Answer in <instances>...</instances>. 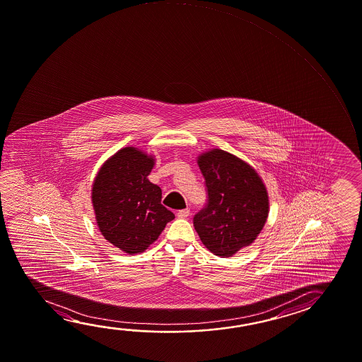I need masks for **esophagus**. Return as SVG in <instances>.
I'll list each match as a JSON object with an SVG mask.
<instances>
[{
    "label": "esophagus",
    "instance_id": "1",
    "mask_svg": "<svg viewBox=\"0 0 362 362\" xmlns=\"http://www.w3.org/2000/svg\"><path fill=\"white\" fill-rule=\"evenodd\" d=\"M177 216H178L179 218H187V217L189 216V209H188V208L180 209V211H178Z\"/></svg>",
    "mask_w": 362,
    "mask_h": 362
}]
</instances>
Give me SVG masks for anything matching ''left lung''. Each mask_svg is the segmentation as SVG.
<instances>
[{"instance_id":"left-lung-1","label":"left lung","mask_w":362,"mask_h":362,"mask_svg":"<svg viewBox=\"0 0 362 362\" xmlns=\"http://www.w3.org/2000/svg\"><path fill=\"white\" fill-rule=\"evenodd\" d=\"M208 203L193 223L202 243L214 255L231 257L255 241L269 216V196L249 163L221 148L198 155Z\"/></svg>"}]
</instances>
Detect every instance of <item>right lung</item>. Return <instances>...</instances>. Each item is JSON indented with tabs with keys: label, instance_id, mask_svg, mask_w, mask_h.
Masks as SVG:
<instances>
[{
	"label": "right lung",
	"instance_id": "right-lung-1",
	"mask_svg": "<svg viewBox=\"0 0 362 362\" xmlns=\"http://www.w3.org/2000/svg\"><path fill=\"white\" fill-rule=\"evenodd\" d=\"M154 155L126 146L110 156L92 184V206L102 236L129 255L155 243L174 219L161 204V189L148 179Z\"/></svg>",
	"mask_w": 362,
	"mask_h": 362
}]
</instances>
